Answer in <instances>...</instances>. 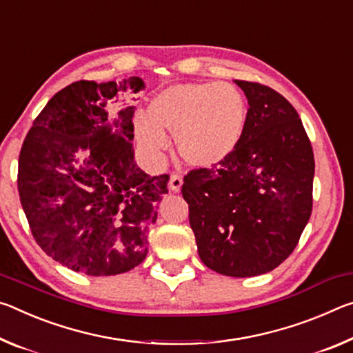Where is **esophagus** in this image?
I'll list each match as a JSON object with an SVG mask.
<instances>
[{"instance_id": "esophagus-1", "label": "esophagus", "mask_w": 353, "mask_h": 353, "mask_svg": "<svg viewBox=\"0 0 353 353\" xmlns=\"http://www.w3.org/2000/svg\"><path fill=\"white\" fill-rule=\"evenodd\" d=\"M183 186V178L180 175H172L169 180V188L172 192H180Z\"/></svg>"}]
</instances>
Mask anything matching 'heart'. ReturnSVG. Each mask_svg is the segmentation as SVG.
I'll return each mask as SVG.
<instances>
[{
  "label": "heart",
  "instance_id": "obj_1",
  "mask_svg": "<svg viewBox=\"0 0 353 353\" xmlns=\"http://www.w3.org/2000/svg\"><path fill=\"white\" fill-rule=\"evenodd\" d=\"M245 123V98L233 84H175L153 98L148 115H136L134 136L154 165L163 163L169 148L167 131L189 165L211 169L239 145Z\"/></svg>",
  "mask_w": 353,
  "mask_h": 353
}]
</instances>
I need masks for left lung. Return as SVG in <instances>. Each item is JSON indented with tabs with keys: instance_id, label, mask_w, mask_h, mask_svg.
Wrapping results in <instances>:
<instances>
[{
	"instance_id": "obj_1",
	"label": "left lung",
	"mask_w": 353,
	"mask_h": 353,
	"mask_svg": "<svg viewBox=\"0 0 353 353\" xmlns=\"http://www.w3.org/2000/svg\"><path fill=\"white\" fill-rule=\"evenodd\" d=\"M248 101L239 145L184 176L199 256L228 276L268 274L291 255L313 208L314 156L296 109L279 92L234 79Z\"/></svg>"
}]
</instances>
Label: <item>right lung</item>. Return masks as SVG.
<instances>
[{
	"instance_id": "add662e5",
	"label": "right lung",
	"mask_w": 353,
	"mask_h": 353,
	"mask_svg": "<svg viewBox=\"0 0 353 353\" xmlns=\"http://www.w3.org/2000/svg\"><path fill=\"white\" fill-rule=\"evenodd\" d=\"M143 89L139 77L77 81L46 103L23 142L19 192L32 236L74 272L123 274L148 253L169 176L134 161L136 106L122 100Z\"/></svg>"
}]
</instances>
